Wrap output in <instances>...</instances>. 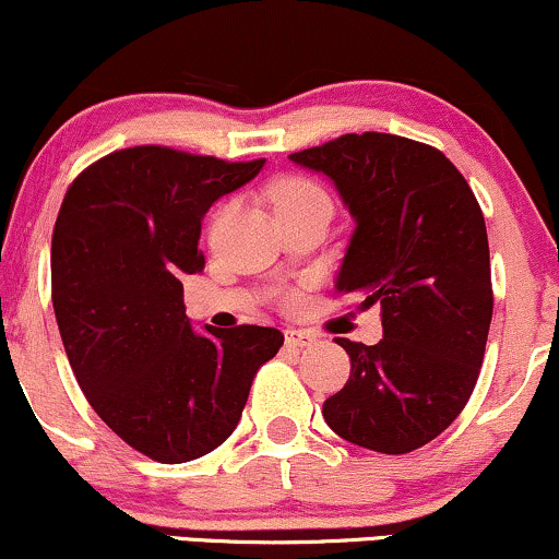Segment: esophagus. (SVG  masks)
I'll use <instances>...</instances> for the list:
<instances>
[{
    "mask_svg": "<svg viewBox=\"0 0 559 559\" xmlns=\"http://www.w3.org/2000/svg\"><path fill=\"white\" fill-rule=\"evenodd\" d=\"M284 341L288 348H307V345L314 343V335L309 330H286Z\"/></svg>",
    "mask_w": 559,
    "mask_h": 559,
    "instance_id": "esophagus-1",
    "label": "esophagus"
}]
</instances>
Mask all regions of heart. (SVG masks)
I'll return each mask as SVG.
<instances>
[{"label":"heart","instance_id":"obj_1","mask_svg":"<svg viewBox=\"0 0 559 559\" xmlns=\"http://www.w3.org/2000/svg\"><path fill=\"white\" fill-rule=\"evenodd\" d=\"M267 198H271V206L281 222L292 216L330 214L332 211V198L328 190H324L322 182L301 173L278 175V178L267 186ZM224 211L227 209H222V214ZM281 299H284L286 307H294L296 294L286 292L281 294Z\"/></svg>","mask_w":559,"mask_h":559}]
</instances>
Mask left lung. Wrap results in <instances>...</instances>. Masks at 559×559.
<instances>
[{
    "label": "left lung",
    "mask_w": 559,
    "mask_h": 559,
    "mask_svg": "<svg viewBox=\"0 0 559 559\" xmlns=\"http://www.w3.org/2000/svg\"><path fill=\"white\" fill-rule=\"evenodd\" d=\"M324 173L356 218L337 294L379 304L377 345L335 337L350 377L324 400L328 426L356 447L407 454L462 413L492 320L485 216L447 154L394 133H345L294 152Z\"/></svg>",
    "instance_id": "left-lung-1"
}]
</instances>
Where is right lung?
<instances>
[{
  "label": "right lung",
  "instance_id": "1",
  "mask_svg": "<svg viewBox=\"0 0 559 559\" xmlns=\"http://www.w3.org/2000/svg\"><path fill=\"white\" fill-rule=\"evenodd\" d=\"M265 159L227 162L144 144L92 162L63 195L51 239V299L84 397L112 433L162 464L231 436L284 332L190 330L182 278L201 273V218Z\"/></svg>",
  "mask_w": 559,
  "mask_h": 559
}]
</instances>
